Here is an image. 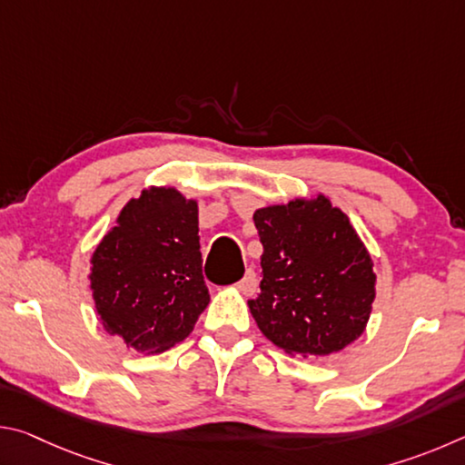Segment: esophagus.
<instances>
[{
  "label": "esophagus",
  "instance_id": "34e87169",
  "mask_svg": "<svg viewBox=\"0 0 465 465\" xmlns=\"http://www.w3.org/2000/svg\"><path fill=\"white\" fill-rule=\"evenodd\" d=\"M256 287H258V281H256V272L254 271H246V274H243L242 281L238 282V291L242 295H254L256 293Z\"/></svg>",
  "mask_w": 465,
  "mask_h": 465
}]
</instances>
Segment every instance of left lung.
Returning <instances> with one entry per match:
<instances>
[{
    "mask_svg": "<svg viewBox=\"0 0 465 465\" xmlns=\"http://www.w3.org/2000/svg\"><path fill=\"white\" fill-rule=\"evenodd\" d=\"M262 242L261 295L248 308L261 332L289 355L328 357L365 332L373 261L351 219L326 194L254 211Z\"/></svg>",
    "mask_w": 465,
    "mask_h": 465,
    "instance_id": "1",
    "label": "left lung"
}]
</instances>
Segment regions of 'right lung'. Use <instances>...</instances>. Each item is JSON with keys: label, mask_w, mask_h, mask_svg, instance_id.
<instances>
[{"label": "right lung", "mask_w": 465, "mask_h": 465, "mask_svg": "<svg viewBox=\"0 0 465 465\" xmlns=\"http://www.w3.org/2000/svg\"><path fill=\"white\" fill-rule=\"evenodd\" d=\"M199 240V203L176 186H147L124 204L90 258L102 328L141 355L183 342L211 302Z\"/></svg>", "instance_id": "right-lung-1"}]
</instances>
